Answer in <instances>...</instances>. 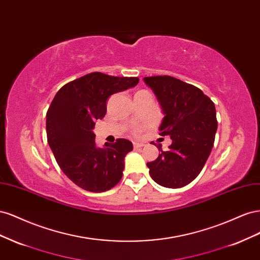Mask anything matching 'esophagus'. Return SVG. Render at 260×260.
<instances>
[{
	"label": "esophagus",
	"mask_w": 260,
	"mask_h": 260,
	"mask_svg": "<svg viewBox=\"0 0 260 260\" xmlns=\"http://www.w3.org/2000/svg\"><path fill=\"white\" fill-rule=\"evenodd\" d=\"M144 146L143 143H140V142H133V147L135 148H139V147H142Z\"/></svg>",
	"instance_id": "obj_1"
}]
</instances>
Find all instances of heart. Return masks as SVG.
I'll use <instances>...</instances> for the list:
<instances>
[{"label": "heart", "mask_w": 260, "mask_h": 260, "mask_svg": "<svg viewBox=\"0 0 260 260\" xmlns=\"http://www.w3.org/2000/svg\"><path fill=\"white\" fill-rule=\"evenodd\" d=\"M141 130H142V128H141V127H136L135 129H133V133H135V135H139Z\"/></svg>", "instance_id": "heart-1"}]
</instances>
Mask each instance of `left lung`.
<instances>
[{
    "mask_svg": "<svg viewBox=\"0 0 260 260\" xmlns=\"http://www.w3.org/2000/svg\"><path fill=\"white\" fill-rule=\"evenodd\" d=\"M144 82L155 93L165 115L159 135L172 140L166 152L157 146L161 153L147 162L149 175L165 187L185 186L200 175L214 146L215 104L202 90L174 77H145Z\"/></svg>",
    "mask_w": 260,
    "mask_h": 260,
    "instance_id": "left-lung-1",
    "label": "left lung"
}]
</instances>
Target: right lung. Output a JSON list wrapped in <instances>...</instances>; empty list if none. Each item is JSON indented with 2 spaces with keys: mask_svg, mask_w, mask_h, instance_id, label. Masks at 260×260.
Instances as JSON below:
<instances>
[{
  "mask_svg": "<svg viewBox=\"0 0 260 260\" xmlns=\"http://www.w3.org/2000/svg\"><path fill=\"white\" fill-rule=\"evenodd\" d=\"M138 83L137 77L91 73L61 86L52 101L46 113L48 143L62 172L85 191L105 192L121 180L132 143L118 139L98 147L92 130L106 114L107 99Z\"/></svg>",
  "mask_w": 260,
  "mask_h": 260,
  "instance_id": "obj_1",
  "label": "right lung"
}]
</instances>
